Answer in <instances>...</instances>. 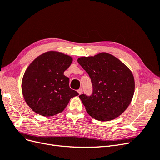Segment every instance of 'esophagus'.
Wrapping results in <instances>:
<instances>
[{
	"label": "esophagus",
	"instance_id": "34e87169",
	"mask_svg": "<svg viewBox=\"0 0 160 160\" xmlns=\"http://www.w3.org/2000/svg\"><path fill=\"white\" fill-rule=\"evenodd\" d=\"M77 92H78L79 95H81L82 93H83V89H79L77 90Z\"/></svg>",
	"mask_w": 160,
	"mask_h": 160
}]
</instances>
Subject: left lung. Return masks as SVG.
Instances as JSON below:
<instances>
[{"instance_id": "1", "label": "left lung", "mask_w": 160, "mask_h": 160, "mask_svg": "<svg viewBox=\"0 0 160 160\" xmlns=\"http://www.w3.org/2000/svg\"><path fill=\"white\" fill-rule=\"evenodd\" d=\"M77 61L89 74L93 93L79 95L88 113L107 122L119 116L129 105L135 91L132 72L118 58L108 52L81 57Z\"/></svg>"}]
</instances>
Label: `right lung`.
Masks as SVG:
<instances>
[{
  "mask_svg": "<svg viewBox=\"0 0 160 160\" xmlns=\"http://www.w3.org/2000/svg\"><path fill=\"white\" fill-rule=\"evenodd\" d=\"M72 61L69 55L48 51L37 57L27 67L22 80V92L31 109L42 116L62 112L71 98L79 93L69 88L64 75Z\"/></svg>",
  "mask_w": 160,
  "mask_h": 160,
  "instance_id": "obj_1",
  "label": "right lung"
}]
</instances>
